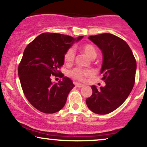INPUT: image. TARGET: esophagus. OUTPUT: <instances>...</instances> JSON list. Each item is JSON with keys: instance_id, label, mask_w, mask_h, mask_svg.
Returning a JSON list of instances; mask_svg holds the SVG:
<instances>
[{"instance_id": "obj_1", "label": "esophagus", "mask_w": 147, "mask_h": 147, "mask_svg": "<svg viewBox=\"0 0 147 147\" xmlns=\"http://www.w3.org/2000/svg\"><path fill=\"white\" fill-rule=\"evenodd\" d=\"M74 84H75V86L77 87V88H82L84 86V84H79V83H77V82H74Z\"/></svg>"}]
</instances>
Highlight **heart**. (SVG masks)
<instances>
[{
	"mask_svg": "<svg viewBox=\"0 0 147 147\" xmlns=\"http://www.w3.org/2000/svg\"><path fill=\"white\" fill-rule=\"evenodd\" d=\"M82 51L90 59H94L97 57V50L92 45L86 44L82 48ZM75 57V51L73 48H69L64 55V61L66 63H71L74 61ZM92 71L89 70H83L81 68H75L70 72L72 78L79 81H84L86 77L92 75Z\"/></svg>",
	"mask_w": 147,
	"mask_h": 147,
	"instance_id": "heart-1",
	"label": "heart"
}]
</instances>
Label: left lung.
Returning <instances> with one entry per match:
<instances>
[{
	"label": "left lung",
	"mask_w": 147,
	"mask_h": 147,
	"mask_svg": "<svg viewBox=\"0 0 147 147\" xmlns=\"http://www.w3.org/2000/svg\"><path fill=\"white\" fill-rule=\"evenodd\" d=\"M88 39L102 51L100 72L106 86L99 89L92 86V94L86 102L95 113H110L122 105L132 90L137 68L136 59L126 42L112 34L90 36Z\"/></svg>",
	"instance_id": "1"
}]
</instances>
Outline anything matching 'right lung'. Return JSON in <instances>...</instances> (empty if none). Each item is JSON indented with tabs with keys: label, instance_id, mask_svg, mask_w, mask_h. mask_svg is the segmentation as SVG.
<instances>
[{
	"label": "right lung",
	"instance_id": "add662e5",
	"mask_svg": "<svg viewBox=\"0 0 147 147\" xmlns=\"http://www.w3.org/2000/svg\"><path fill=\"white\" fill-rule=\"evenodd\" d=\"M83 37L74 38L60 34L43 33L25 49L18 65V77L25 96L37 110L44 113H55L65 106L69 92L75 85L71 79L59 71V68L63 65L67 50ZM52 75L64 77L61 82L53 84L51 81Z\"/></svg>",
	"mask_w": 147,
	"mask_h": 147
}]
</instances>
